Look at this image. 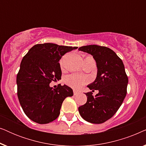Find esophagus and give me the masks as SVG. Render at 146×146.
<instances>
[{"label":"esophagus","mask_w":146,"mask_h":146,"mask_svg":"<svg viewBox=\"0 0 146 146\" xmlns=\"http://www.w3.org/2000/svg\"><path fill=\"white\" fill-rule=\"evenodd\" d=\"M73 92H74V96L78 94V92L76 91V90H74Z\"/></svg>","instance_id":"obj_1"}]
</instances>
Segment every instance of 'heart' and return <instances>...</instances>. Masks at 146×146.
<instances>
[{"instance_id": "b5f03b06", "label": "heart", "mask_w": 146, "mask_h": 146, "mask_svg": "<svg viewBox=\"0 0 146 146\" xmlns=\"http://www.w3.org/2000/svg\"><path fill=\"white\" fill-rule=\"evenodd\" d=\"M84 60H93L91 56L86 57ZM65 82L69 85L70 86L74 88L78 89L88 82V78L84 76H79L76 75H70L66 78Z\"/></svg>"}]
</instances>
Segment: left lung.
Returning a JSON list of instances; mask_svg holds the SVG:
<instances>
[{
    "mask_svg": "<svg viewBox=\"0 0 146 146\" xmlns=\"http://www.w3.org/2000/svg\"><path fill=\"white\" fill-rule=\"evenodd\" d=\"M78 50L92 56L96 62L97 76L87 86L92 91L98 90L94 96L85 94L87 102L78 108L81 117L92 123H102L111 118L121 106L127 94L128 78L123 62L109 48L98 45L80 47Z\"/></svg>",
    "mask_w": 146,
    "mask_h": 146,
    "instance_id": "left-lung-1",
    "label": "left lung"
}]
</instances>
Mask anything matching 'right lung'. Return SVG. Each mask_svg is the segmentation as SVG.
<instances>
[{
	"label": "right lung",
	"instance_id": "1",
	"mask_svg": "<svg viewBox=\"0 0 146 146\" xmlns=\"http://www.w3.org/2000/svg\"><path fill=\"white\" fill-rule=\"evenodd\" d=\"M78 47L53 43L36 44L23 57L17 76V95L24 112L35 122L44 124L58 117L62 104L73 90L66 85L50 86L61 79L59 60Z\"/></svg>",
	"mask_w": 146,
	"mask_h": 146
}]
</instances>
